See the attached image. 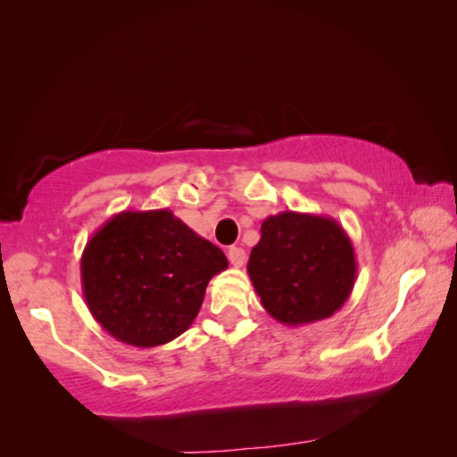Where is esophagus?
<instances>
[{"mask_svg":"<svg viewBox=\"0 0 457 457\" xmlns=\"http://www.w3.org/2000/svg\"><path fill=\"white\" fill-rule=\"evenodd\" d=\"M228 258H229V264H231V266L242 268L244 262H245V252L242 250V247H229Z\"/></svg>","mask_w":457,"mask_h":457,"instance_id":"1","label":"esophagus"}]
</instances>
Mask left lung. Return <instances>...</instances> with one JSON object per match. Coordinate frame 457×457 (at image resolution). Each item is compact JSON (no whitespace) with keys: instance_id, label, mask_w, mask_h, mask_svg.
Returning <instances> with one entry per match:
<instances>
[{"instance_id":"obj_1","label":"left lung","mask_w":457,"mask_h":457,"mask_svg":"<svg viewBox=\"0 0 457 457\" xmlns=\"http://www.w3.org/2000/svg\"><path fill=\"white\" fill-rule=\"evenodd\" d=\"M247 276L278 322L300 327L330 319L357 280L351 237L327 215L280 212L262 221Z\"/></svg>"}]
</instances>
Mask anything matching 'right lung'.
Instances as JSON below:
<instances>
[{"label":"right lung","mask_w":457,"mask_h":457,"mask_svg":"<svg viewBox=\"0 0 457 457\" xmlns=\"http://www.w3.org/2000/svg\"><path fill=\"white\" fill-rule=\"evenodd\" d=\"M228 258L169 210L120 212L80 260L90 314L112 338L151 349L187 330Z\"/></svg>","instance_id":"right-lung-1"}]
</instances>
